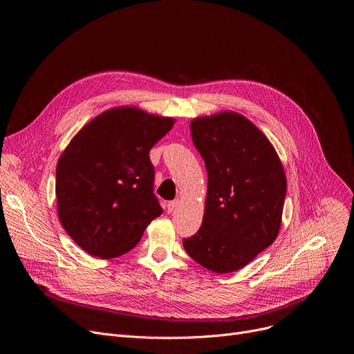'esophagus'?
Segmentation results:
<instances>
[{"mask_svg":"<svg viewBox=\"0 0 354 354\" xmlns=\"http://www.w3.org/2000/svg\"><path fill=\"white\" fill-rule=\"evenodd\" d=\"M178 206H179V200H174V201H169V203L167 205V209L169 213H172Z\"/></svg>","mask_w":354,"mask_h":354,"instance_id":"obj_1","label":"esophagus"}]
</instances>
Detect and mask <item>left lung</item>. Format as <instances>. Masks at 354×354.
<instances>
[{"label": "left lung", "instance_id": "1", "mask_svg": "<svg viewBox=\"0 0 354 354\" xmlns=\"http://www.w3.org/2000/svg\"><path fill=\"white\" fill-rule=\"evenodd\" d=\"M194 147L207 169L203 223L183 248L198 265L231 273L277 238L287 190L274 147L245 116L221 112L190 122Z\"/></svg>", "mask_w": 354, "mask_h": 354}]
</instances>
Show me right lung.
Here are the masks:
<instances>
[{
    "mask_svg": "<svg viewBox=\"0 0 354 354\" xmlns=\"http://www.w3.org/2000/svg\"><path fill=\"white\" fill-rule=\"evenodd\" d=\"M174 123L136 106L113 108L86 123L63 151L56 169L59 218L89 255H124L162 214L149 149Z\"/></svg>",
    "mask_w": 354,
    "mask_h": 354,
    "instance_id": "1",
    "label": "right lung"
}]
</instances>
